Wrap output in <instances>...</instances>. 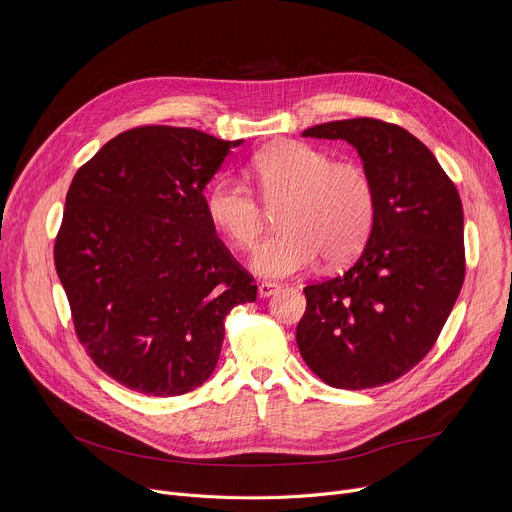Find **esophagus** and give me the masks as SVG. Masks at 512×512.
Listing matches in <instances>:
<instances>
[{
    "instance_id": "esophagus-1",
    "label": "esophagus",
    "mask_w": 512,
    "mask_h": 512,
    "mask_svg": "<svg viewBox=\"0 0 512 512\" xmlns=\"http://www.w3.org/2000/svg\"><path fill=\"white\" fill-rule=\"evenodd\" d=\"M277 283H271V281H261L259 283V287H257V294H259V298H269V296H273L275 291H277Z\"/></svg>"
}]
</instances>
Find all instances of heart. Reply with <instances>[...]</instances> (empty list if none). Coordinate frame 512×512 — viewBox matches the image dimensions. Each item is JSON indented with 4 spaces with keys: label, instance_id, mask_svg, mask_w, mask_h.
<instances>
[{
    "label": "heart",
    "instance_id": "heart-1",
    "mask_svg": "<svg viewBox=\"0 0 512 512\" xmlns=\"http://www.w3.org/2000/svg\"><path fill=\"white\" fill-rule=\"evenodd\" d=\"M247 174L265 206L277 210L281 233L253 255L263 277H287L310 269L320 255L336 265L369 241L379 210L373 174L354 160H338L302 141L259 152ZM210 221L237 249H253L265 229V208L237 178L216 180L206 196Z\"/></svg>",
    "mask_w": 512,
    "mask_h": 512
}]
</instances>
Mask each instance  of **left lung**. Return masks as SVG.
Returning a JSON list of instances; mask_svg holds the SVG:
<instances>
[{
    "instance_id": "8db88e82",
    "label": "left lung",
    "mask_w": 512,
    "mask_h": 512,
    "mask_svg": "<svg viewBox=\"0 0 512 512\" xmlns=\"http://www.w3.org/2000/svg\"><path fill=\"white\" fill-rule=\"evenodd\" d=\"M304 137L352 143L375 178L379 210L358 259L304 287L298 348L330 387H381L423 360L460 296L462 200L427 145L395 123L342 119Z\"/></svg>"
}]
</instances>
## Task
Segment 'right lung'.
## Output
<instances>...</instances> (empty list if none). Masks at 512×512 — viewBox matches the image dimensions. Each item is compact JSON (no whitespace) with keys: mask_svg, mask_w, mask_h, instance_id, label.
I'll list each match as a JSON object with an SVG mask.
<instances>
[{"mask_svg":"<svg viewBox=\"0 0 512 512\" xmlns=\"http://www.w3.org/2000/svg\"><path fill=\"white\" fill-rule=\"evenodd\" d=\"M237 141L139 125L70 182L54 265L79 342L119 385L154 397L200 387L253 275L216 237L202 194Z\"/></svg>","mask_w":512,"mask_h":512,"instance_id":"add662e5","label":"right lung"}]
</instances>
